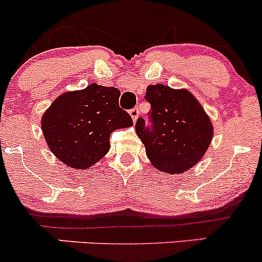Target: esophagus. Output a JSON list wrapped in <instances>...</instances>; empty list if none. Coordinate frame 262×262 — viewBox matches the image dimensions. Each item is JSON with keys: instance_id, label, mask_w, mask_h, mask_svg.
<instances>
[{"instance_id": "34e87169", "label": "esophagus", "mask_w": 262, "mask_h": 262, "mask_svg": "<svg viewBox=\"0 0 262 262\" xmlns=\"http://www.w3.org/2000/svg\"><path fill=\"white\" fill-rule=\"evenodd\" d=\"M129 113H130L132 118H133V120L136 122V120L138 119V116H139V109L133 108V109H130V112H129Z\"/></svg>"}]
</instances>
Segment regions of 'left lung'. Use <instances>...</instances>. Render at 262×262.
<instances>
[{
  "label": "left lung",
  "mask_w": 262,
  "mask_h": 262,
  "mask_svg": "<svg viewBox=\"0 0 262 262\" xmlns=\"http://www.w3.org/2000/svg\"><path fill=\"white\" fill-rule=\"evenodd\" d=\"M144 98L151 107L149 124L139 117L136 130L149 160L170 174L190 169L203 158L212 137L210 119L200 103L185 89L164 84L149 85Z\"/></svg>",
  "instance_id": "8db88e82"
}]
</instances>
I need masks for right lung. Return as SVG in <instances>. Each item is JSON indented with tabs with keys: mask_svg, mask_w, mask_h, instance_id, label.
I'll list each match as a JSON object with an SVG mask.
<instances>
[{
	"mask_svg": "<svg viewBox=\"0 0 262 262\" xmlns=\"http://www.w3.org/2000/svg\"><path fill=\"white\" fill-rule=\"evenodd\" d=\"M119 89L92 83L68 92L43 114L42 129L53 154L74 169L91 168L111 148L116 129L133 125L128 112L119 107Z\"/></svg>",
	"mask_w": 262,
	"mask_h": 262,
	"instance_id": "1",
	"label": "right lung"
}]
</instances>
